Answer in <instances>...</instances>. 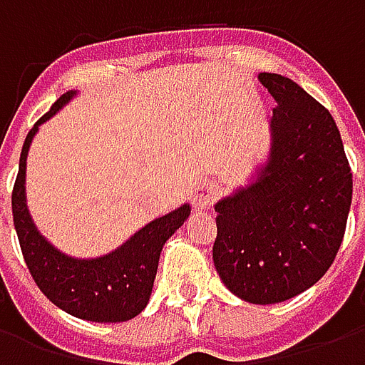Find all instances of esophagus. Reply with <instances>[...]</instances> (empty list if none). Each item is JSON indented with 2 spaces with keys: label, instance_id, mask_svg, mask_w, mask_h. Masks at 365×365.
<instances>
[{
  "label": "esophagus",
  "instance_id": "1",
  "mask_svg": "<svg viewBox=\"0 0 365 365\" xmlns=\"http://www.w3.org/2000/svg\"><path fill=\"white\" fill-rule=\"evenodd\" d=\"M215 195H217V185L211 182H203L193 190L191 201H193V205L197 207V209H207L215 201Z\"/></svg>",
  "mask_w": 365,
  "mask_h": 365
}]
</instances>
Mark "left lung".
Here are the masks:
<instances>
[{
	"label": "left lung",
	"mask_w": 365,
	"mask_h": 365,
	"mask_svg": "<svg viewBox=\"0 0 365 365\" xmlns=\"http://www.w3.org/2000/svg\"><path fill=\"white\" fill-rule=\"evenodd\" d=\"M277 105L258 180L221 199L215 268L237 297L272 305L327 274L344 238L352 172L332 115L279 74L258 76Z\"/></svg>",
	"instance_id": "1"
}]
</instances>
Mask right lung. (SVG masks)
Instances as JSON below:
<instances>
[{"mask_svg":"<svg viewBox=\"0 0 365 365\" xmlns=\"http://www.w3.org/2000/svg\"><path fill=\"white\" fill-rule=\"evenodd\" d=\"M74 93L76 91H66L60 96L51 111L44 113L29 130L21 150L19 174L11 193L13 222L29 272L38 289L54 305L83 321L123 322L136 317L146 307L162 246L182 227L191 209L190 205H182L174 213L148 222L115 252L96 260H76L46 242L33 225L25 203L27 152L38 125L51 119Z\"/></svg>","mask_w":365,"mask_h":365,"instance_id":"1","label":"right lung"}]
</instances>
